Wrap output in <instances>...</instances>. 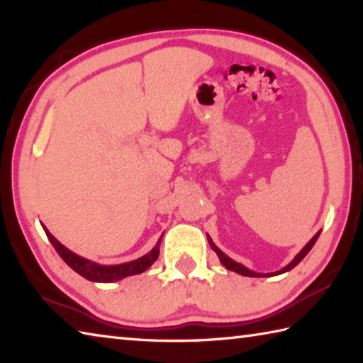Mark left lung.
I'll use <instances>...</instances> for the list:
<instances>
[{
	"label": "left lung",
	"mask_w": 363,
	"mask_h": 363,
	"mask_svg": "<svg viewBox=\"0 0 363 363\" xmlns=\"http://www.w3.org/2000/svg\"><path fill=\"white\" fill-rule=\"evenodd\" d=\"M321 233V230H320ZM320 233H317L315 234L312 238H311V242L307 243L303 250H301L298 254H296V257L293 259L290 264L287 265V267H284L282 269H279V272H274V273H256V272H251V269H248L246 268L245 265H242V264H238V262H235V260H233L230 257H228L225 252H223L221 250H218L217 248V245H215L213 242H212V238L207 235V240H209V245H211V248L217 252V256L220 257V262L223 265H225L228 269H230V272H235V273H238V274H242V276H250V277H267V276H276V274H282V273H285V272H290L291 268H295L301 260H303L306 256H307V252H309L311 250H312V246L315 245V242H317V238L320 237Z\"/></svg>",
	"instance_id": "obj_1"
}]
</instances>
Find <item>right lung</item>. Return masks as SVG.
Returning <instances> with one entry per match:
<instances>
[{
	"label": "right lung",
	"mask_w": 363,
	"mask_h": 363,
	"mask_svg": "<svg viewBox=\"0 0 363 363\" xmlns=\"http://www.w3.org/2000/svg\"><path fill=\"white\" fill-rule=\"evenodd\" d=\"M43 229L46 233V237H48V240L54 246V250H56L59 256L64 259L65 264L72 269H74L76 273L81 274L82 277H86V279L94 281V282H113V281L123 279V277L143 273L145 269H148L154 262L157 260L159 251H160V242H162V235H160L156 246H154L148 254H145L143 257H138L135 260H130V262H126V264H120V265H99L65 248V246L60 243L56 237L51 235L48 229L45 226Z\"/></svg>",
	"instance_id": "add662e5"
}]
</instances>
